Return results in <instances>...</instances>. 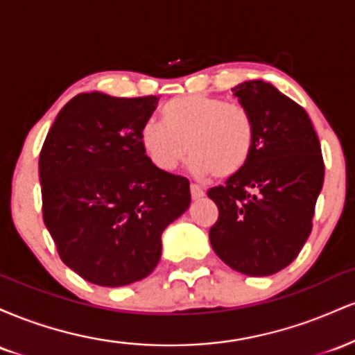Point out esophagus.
<instances>
[{"instance_id":"obj_1","label":"esophagus","mask_w":355,"mask_h":355,"mask_svg":"<svg viewBox=\"0 0 355 355\" xmlns=\"http://www.w3.org/2000/svg\"><path fill=\"white\" fill-rule=\"evenodd\" d=\"M190 195H191V198H193V200H197V198H202L203 195H205V191H203L202 187L191 183V185H190Z\"/></svg>"}]
</instances>
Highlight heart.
<instances>
[{
	"label": "heart",
	"instance_id": "b5f03b06",
	"mask_svg": "<svg viewBox=\"0 0 355 355\" xmlns=\"http://www.w3.org/2000/svg\"><path fill=\"white\" fill-rule=\"evenodd\" d=\"M162 121L150 120L140 130V144L160 172H173L187 152L198 177L230 178L250 160L255 121L240 105L207 95H183L166 101Z\"/></svg>",
	"mask_w": 355,
	"mask_h": 355
}]
</instances>
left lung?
<instances>
[{"label":"left lung","instance_id":"left-lung-1","mask_svg":"<svg viewBox=\"0 0 355 355\" xmlns=\"http://www.w3.org/2000/svg\"><path fill=\"white\" fill-rule=\"evenodd\" d=\"M232 92L254 118L255 145L243 170L207 191L218 207L210 243L240 274L272 275L294 262L311 235L322 150L307 112L274 85L252 80Z\"/></svg>","mask_w":355,"mask_h":355}]
</instances>
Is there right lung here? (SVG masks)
<instances>
[{
	"label": "right lung",
	"instance_id": "add662e5",
	"mask_svg": "<svg viewBox=\"0 0 355 355\" xmlns=\"http://www.w3.org/2000/svg\"><path fill=\"white\" fill-rule=\"evenodd\" d=\"M157 96L80 93L61 108L42 153L43 220L60 259L88 282L145 279L162 234L190 207V182L160 172L140 144Z\"/></svg>",
	"mask_w": 355,
	"mask_h": 355
}]
</instances>
